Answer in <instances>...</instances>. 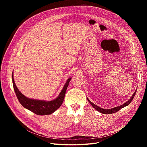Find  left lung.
Returning a JSON list of instances; mask_svg holds the SVG:
<instances>
[{
	"label": "left lung",
	"instance_id": "left-lung-1",
	"mask_svg": "<svg viewBox=\"0 0 147 147\" xmlns=\"http://www.w3.org/2000/svg\"><path fill=\"white\" fill-rule=\"evenodd\" d=\"M137 89L136 90L135 92L133 93V95L131 96V97L130 98V99L126 102L125 103L122 104L121 105H120L119 107H115V108H111V109H103V108H100L99 107L97 106L96 105L93 103L88 98H87V99L88 100V102H90V103L92 107L95 108L97 111H98L99 112L101 113H103V114H112V113H116V112L119 111V110H120L121 108L126 107V106H128L131 103V102L132 101V100L133 99L135 95H136V93L137 92Z\"/></svg>",
	"mask_w": 147,
	"mask_h": 147
}]
</instances>
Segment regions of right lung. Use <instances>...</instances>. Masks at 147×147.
<instances>
[{
    "instance_id": "right-lung-1",
    "label": "right lung",
    "mask_w": 147,
    "mask_h": 147,
    "mask_svg": "<svg viewBox=\"0 0 147 147\" xmlns=\"http://www.w3.org/2000/svg\"><path fill=\"white\" fill-rule=\"evenodd\" d=\"M71 79V77H70L67 80L63 87L59 95L56 98L51 100L47 101L44 100L29 98L23 95L17 88L14 80L13 71L12 73L13 88L18 101L24 108L38 115H51L60 108L64 100L66 90Z\"/></svg>"
}]
</instances>
